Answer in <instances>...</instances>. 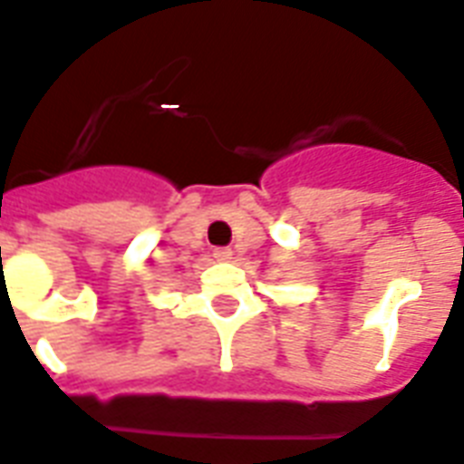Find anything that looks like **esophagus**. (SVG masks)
<instances>
[{"mask_svg":"<svg viewBox=\"0 0 464 464\" xmlns=\"http://www.w3.org/2000/svg\"><path fill=\"white\" fill-rule=\"evenodd\" d=\"M214 259H219V262H231L233 250L231 247H217V250H214Z\"/></svg>","mask_w":464,"mask_h":464,"instance_id":"esophagus-1","label":"esophagus"}]
</instances>
